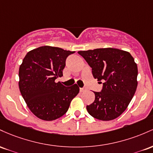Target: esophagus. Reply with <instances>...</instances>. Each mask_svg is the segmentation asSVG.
<instances>
[{
	"mask_svg": "<svg viewBox=\"0 0 153 153\" xmlns=\"http://www.w3.org/2000/svg\"><path fill=\"white\" fill-rule=\"evenodd\" d=\"M79 90H80V92H83L84 91L86 90V88H84V87H82V88H79Z\"/></svg>",
	"mask_w": 153,
	"mask_h": 153,
	"instance_id": "obj_1",
	"label": "esophagus"
}]
</instances>
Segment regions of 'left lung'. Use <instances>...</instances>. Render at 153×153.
Segmentation results:
<instances>
[{
	"label": "left lung",
	"instance_id": "1",
	"mask_svg": "<svg viewBox=\"0 0 153 153\" xmlns=\"http://www.w3.org/2000/svg\"><path fill=\"white\" fill-rule=\"evenodd\" d=\"M92 68L94 78L102 83L100 92H94L95 99L87 105L92 117L101 121L115 119L131 102L137 87L138 70L134 59L126 51L97 48L79 51Z\"/></svg>",
	"mask_w": 153,
	"mask_h": 153
}]
</instances>
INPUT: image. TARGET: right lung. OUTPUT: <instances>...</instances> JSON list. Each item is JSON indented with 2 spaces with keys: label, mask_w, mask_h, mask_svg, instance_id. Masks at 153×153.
Wrapping results in <instances>:
<instances>
[{
  "label": "right lung",
  "mask_w": 153,
  "mask_h": 153,
  "mask_svg": "<svg viewBox=\"0 0 153 153\" xmlns=\"http://www.w3.org/2000/svg\"><path fill=\"white\" fill-rule=\"evenodd\" d=\"M74 51L42 46L27 53L19 67L20 92L37 118L53 121L67 112L72 99L79 92L77 85L66 87L55 80L63 76L66 60Z\"/></svg>",
  "instance_id": "obj_1"
}]
</instances>
